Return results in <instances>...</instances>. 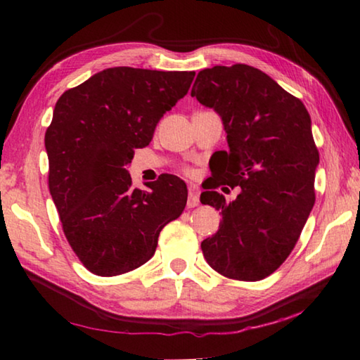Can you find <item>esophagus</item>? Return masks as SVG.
Instances as JSON below:
<instances>
[{
    "mask_svg": "<svg viewBox=\"0 0 360 360\" xmlns=\"http://www.w3.org/2000/svg\"><path fill=\"white\" fill-rule=\"evenodd\" d=\"M200 205V188L191 184L188 186V200H187V206L188 208H195V206Z\"/></svg>",
    "mask_w": 360,
    "mask_h": 360,
    "instance_id": "1",
    "label": "esophagus"
}]
</instances>
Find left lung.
<instances>
[{"label":"left lung","instance_id":"left-lung-1","mask_svg":"<svg viewBox=\"0 0 360 360\" xmlns=\"http://www.w3.org/2000/svg\"><path fill=\"white\" fill-rule=\"evenodd\" d=\"M191 95L221 115L229 143L214 152V181L200 197L222 214L202 241L203 255L224 276L260 281L289 257L313 210L319 152L311 117L270 76L243 63L200 71ZM224 184L240 186L233 202L215 192Z\"/></svg>","mask_w":360,"mask_h":360}]
</instances>
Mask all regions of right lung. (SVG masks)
<instances>
[{
    "label": "right lung",
    "mask_w": 360,
    "mask_h": 360,
    "mask_svg": "<svg viewBox=\"0 0 360 360\" xmlns=\"http://www.w3.org/2000/svg\"><path fill=\"white\" fill-rule=\"evenodd\" d=\"M193 76L117 66L58 98L44 138L49 191L66 240L94 275L117 276L146 264L162 229L184 211V181L167 174L139 191L127 165Z\"/></svg>",
    "instance_id": "right-lung-1"
}]
</instances>
